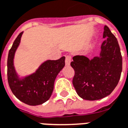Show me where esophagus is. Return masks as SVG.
Wrapping results in <instances>:
<instances>
[{"label":"esophagus","instance_id":"esophagus-1","mask_svg":"<svg viewBox=\"0 0 128 128\" xmlns=\"http://www.w3.org/2000/svg\"><path fill=\"white\" fill-rule=\"evenodd\" d=\"M71 61V55H67L66 56V58H65V65H70V63Z\"/></svg>","mask_w":128,"mask_h":128}]
</instances>
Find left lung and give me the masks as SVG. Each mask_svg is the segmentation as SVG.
<instances>
[{
    "mask_svg": "<svg viewBox=\"0 0 128 128\" xmlns=\"http://www.w3.org/2000/svg\"><path fill=\"white\" fill-rule=\"evenodd\" d=\"M99 57L89 59L84 55L73 57L71 66L75 71L73 85L78 96L90 101L109 96L118 84L122 71V57L116 36L104 26Z\"/></svg>",
    "mask_w": 128,
    "mask_h": 128,
    "instance_id": "1",
    "label": "left lung"
}]
</instances>
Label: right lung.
<instances>
[{
	"label": "right lung",
	"mask_w": 128,
	"mask_h": 128,
	"mask_svg": "<svg viewBox=\"0 0 128 128\" xmlns=\"http://www.w3.org/2000/svg\"><path fill=\"white\" fill-rule=\"evenodd\" d=\"M22 32L14 41L8 52L7 60V78L12 94L17 99L29 106L40 105L51 96L55 78L65 66V57L57 60H47L32 75L20 80L13 64L14 53L19 45Z\"/></svg>",
	"instance_id": "1"
}]
</instances>
